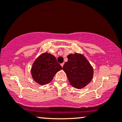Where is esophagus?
<instances>
[{
	"label": "esophagus",
	"mask_w": 122,
	"mask_h": 122,
	"mask_svg": "<svg viewBox=\"0 0 122 122\" xmlns=\"http://www.w3.org/2000/svg\"><path fill=\"white\" fill-rule=\"evenodd\" d=\"M64 63H61V67H63V66H64Z\"/></svg>",
	"instance_id": "34e87169"
}]
</instances>
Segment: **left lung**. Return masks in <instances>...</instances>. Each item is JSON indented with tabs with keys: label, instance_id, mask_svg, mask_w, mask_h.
Returning a JSON list of instances; mask_svg holds the SVG:
<instances>
[{
	"label": "left lung",
	"instance_id": "obj_1",
	"mask_svg": "<svg viewBox=\"0 0 122 122\" xmlns=\"http://www.w3.org/2000/svg\"><path fill=\"white\" fill-rule=\"evenodd\" d=\"M70 84L76 88H82L92 80L94 70L83 55L75 53L68 55V61L63 67Z\"/></svg>",
	"mask_w": 122,
	"mask_h": 122
}]
</instances>
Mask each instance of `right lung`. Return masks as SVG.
Instances as JSON below:
<instances>
[{"instance_id":"obj_1","label":"right lung","mask_w":122,"mask_h":122,"mask_svg":"<svg viewBox=\"0 0 122 122\" xmlns=\"http://www.w3.org/2000/svg\"><path fill=\"white\" fill-rule=\"evenodd\" d=\"M62 69L53 55L42 54L35 60L31 68V75L35 81L41 85L47 84L52 81L55 74Z\"/></svg>"}]
</instances>
